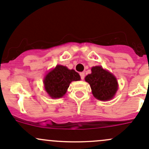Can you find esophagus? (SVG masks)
<instances>
[{"label": "esophagus", "instance_id": "1", "mask_svg": "<svg viewBox=\"0 0 149 149\" xmlns=\"http://www.w3.org/2000/svg\"><path fill=\"white\" fill-rule=\"evenodd\" d=\"M79 75H80L81 79H84V78H85V73L80 72V73H79Z\"/></svg>", "mask_w": 149, "mask_h": 149}]
</instances>
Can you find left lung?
I'll return each mask as SVG.
<instances>
[{
	"instance_id": "8db88e82",
	"label": "left lung",
	"mask_w": 149,
	"mask_h": 149,
	"mask_svg": "<svg viewBox=\"0 0 149 149\" xmlns=\"http://www.w3.org/2000/svg\"><path fill=\"white\" fill-rule=\"evenodd\" d=\"M91 71L92 73L87 75L85 79L91 85L94 97L101 101L111 99L118 88L115 77L98 66L92 67Z\"/></svg>"
}]
</instances>
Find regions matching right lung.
Listing matches in <instances>:
<instances>
[{
	"instance_id": "obj_1",
	"label": "right lung",
	"mask_w": 149,
	"mask_h": 149,
	"mask_svg": "<svg viewBox=\"0 0 149 149\" xmlns=\"http://www.w3.org/2000/svg\"><path fill=\"white\" fill-rule=\"evenodd\" d=\"M79 79L80 76L74 70L57 65L46 74L43 83L48 95L53 98H61L66 93L71 82Z\"/></svg>"
}]
</instances>
